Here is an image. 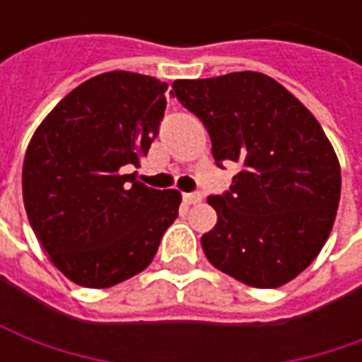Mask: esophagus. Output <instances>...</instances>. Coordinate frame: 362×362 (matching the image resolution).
I'll return each mask as SVG.
<instances>
[{"label": "esophagus", "mask_w": 362, "mask_h": 362, "mask_svg": "<svg viewBox=\"0 0 362 362\" xmlns=\"http://www.w3.org/2000/svg\"><path fill=\"white\" fill-rule=\"evenodd\" d=\"M183 199H185V203H189V205H195V203H202L203 195L202 193H183Z\"/></svg>", "instance_id": "1"}]
</instances>
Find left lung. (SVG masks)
Instances as JSON below:
<instances>
[{
    "instance_id": "obj_1",
    "label": "left lung",
    "mask_w": 362,
    "mask_h": 362,
    "mask_svg": "<svg viewBox=\"0 0 362 362\" xmlns=\"http://www.w3.org/2000/svg\"><path fill=\"white\" fill-rule=\"evenodd\" d=\"M171 94L207 129L217 165H242L228 193L207 197L217 211L202 238L207 259L254 288L288 284L320 254L341 199V165L320 122L259 72L175 80Z\"/></svg>"
}]
</instances>
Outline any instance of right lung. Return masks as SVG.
<instances>
[{
  "label": "right lung",
  "instance_id": "1",
  "mask_svg": "<svg viewBox=\"0 0 362 362\" xmlns=\"http://www.w3.org/2000/svg\"><path fill=\"white\" fill-rule=\"evenodd\" d=\"M167 82L105 72L66 94L25 151L21 191L40 245L68 280L110 288L143 272L177 219L181 193L124 175L159 132Z\"/></svg>",
  "mask_w": 362,
  "mask_h": 362
}]
</instances>
